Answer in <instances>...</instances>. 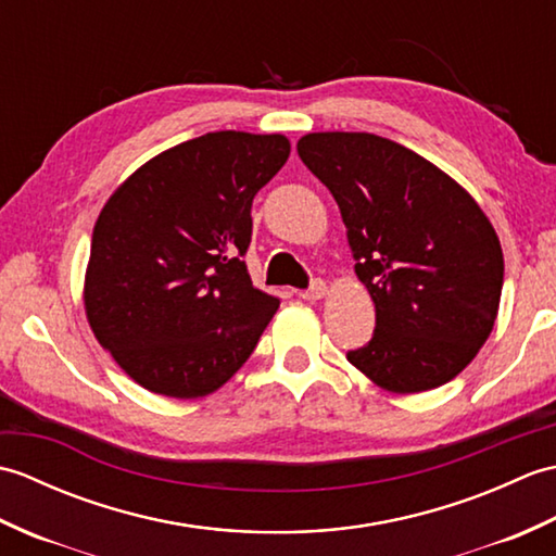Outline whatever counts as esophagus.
<instances>
[{
  "instance_id": "34e87169",
  "label": "esophagus",
  "mask_w": 556,
  "mask_h": 556,
  "mask_svg": "<svg viewBox=\"0 0 556 556\" xmlns=\"http://www.w3.org/2000/svg\"><path fill=\"white\" fill-rule=\"evenodd\" d=\"M325 293H327V285H325V281H323V279H315L313 285H311V289L301 291L299 296L305 299V301H320V299H325Z\"/></svg>"
}]
</instances>
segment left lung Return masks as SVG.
I'll return each instance as SVG.
<instances>
[{
  "instance_id": "1",
  "label": "left lung",
  "mask_w": 556,
  "mask_h": 556,
  "mask_svg": "<svg viewBox=\"0 0 556 556\" xmlns=\"http://www.w3.org/2000/svg\"><path fill=\"white\" fill-rule=\"evenodd\" d=\"M299 155L346 224L356 275L375 303V334L346 358L392 394L442 387L497 320L504 255L476 198L394 140L323 131Z\"/></svg>"
}]
</instances>
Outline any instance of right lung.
<instances>
[{
	"label": "right lung",
	"instance_id": "right-lung-1",
	"mask_svg": "<svg viewBox=\"0 0 556 556\" xmlns=\"http://www.w3.org/2000/svg\"><path fill=\"white\" fill-rule=\"evenodd\" d=\"M289 152L281 134H205L148 160L104 203L83 303L102 349L148 392H217L277 313L241 255L253 198Z\"/></svg>",
	"mask_w": 556,
	"mask_h": 556
}]
</instances>
